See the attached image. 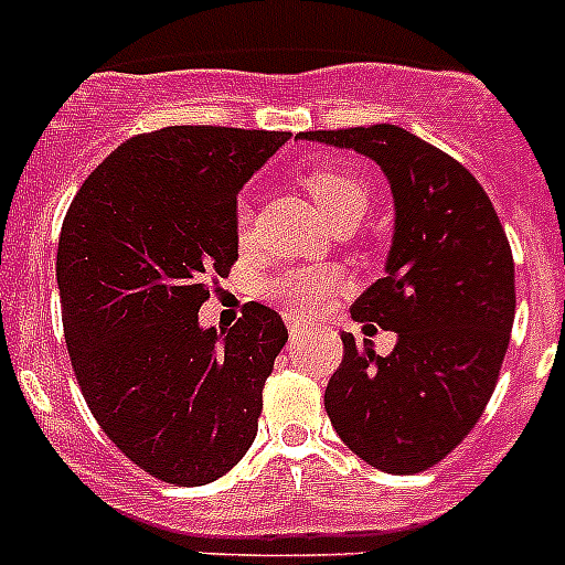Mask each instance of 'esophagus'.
<instances>
[{
	"label": "esophagus",
	"instance_id": "esophagus-1",
	"mask_svg": "<svg viewBox=\"0 0 565 565\" xmlns=\"http://www.w3.org/2000/svg\"><path fill=\"white\" fill-rule=\"evenodd\" d=\"M288 333H291V339L306 337V326H299V322H294V319H288Z\"/></svg>",
	"mask_w": 565,
	"mask_h": 565
}]
</instances>
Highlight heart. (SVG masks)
Masks as SVG:
<instances>
[{
	"instance_id": "1",
	"label": "heart",
	"mask_w": 565,
	"mask_h": 565,
	"mask_svg": "<svg viewBox=\"0 0 565 565\" xmlns=\"http://www.w3.org/2000/svg\"><path fill=\"white\" fill-rule=\"evenodd\" d=\"M302 186L311 194L319 212L326 214L331 226L342 221H362L371 206V189L359 174L339 169L333 163H317L302 172ZM234 237L239 246L252 243V212L246 203H239L234 212ZM348 277L342 268L331 263H311V266H288L263 282V297L279 306L291 317H313L344 291Z\"/></svg>"
}]
</instances>
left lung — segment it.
Listing matches in <instances>:
<instances>
[{"label": "left lung", "instance_id": "8db88e82", "mask_svg": "<svg viewBox=\"0 0 565 565\" xmlns=\"http://www.w3.org/2000/svg\"><path fill=\"white\" fill-rule=\"evenodd\" d=\"M299 138L356 149L391 181L387 274L353 302L351 317L396 331V348L379 356L371 339L342 333L326 411L362 461L393 476L422 472L469 436L501 376L515 322L507 232L469 169L396 124Z\"/></svg>", "mask_w": 565, "mask_h": 565}]
</instances>
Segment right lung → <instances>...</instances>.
I'll list each match as a JSON object with an SVG mask.
<instances>
[{"instance_id": "add662e5", "label": "right lung", "mask_w": 565, "mask_h": 565, "mask_svg": "<svg viewBox=\"0 0 565 565\" xmlns=\"http://www.w3.org/2000/svg\"><path fill=\"white\" fill-rule=\"evenodd\" d=\"M286 141L234 127L135 135L62 223L56 279L78 387L109 441L158 481H217L257 436L286 322L248 302L221 337L198 311L237 259L239 186Z\"/></svg>"}]
</instances>
